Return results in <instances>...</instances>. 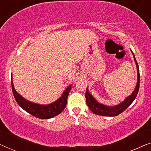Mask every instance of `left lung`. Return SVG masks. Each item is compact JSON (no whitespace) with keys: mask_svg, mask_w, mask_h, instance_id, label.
Wrapping results in <instances>:
<instances>
[{"mask_svg":"<svg viewBox=\"0 0 151 151\" xmlns=\"http://www.w3.org/2000/svg\"><path fill=\"white\" fill-rule=\"evenodd\" d=\"M134 60H135L136 65H137V85H136V87L135 88V91H134L133 93H132L131 96L128 97V98L126 99V100L124 101L123 102H122L121 104L117 105V106H104L100 103L95 100L93 97L89 93H88V91L87 88L86 90V93H85V97H86V104L89 107L90 110L92 111L93 113H95L96 115H103V116H109V117H113V116H117L119 114H120L124 111L126 109H127L128 107H129L130 105L132 104V102H133L134 100H135L136 97H137V95L138 93V91H139V80H140V76H139V66H138V64L136 61V59L135 58V55H134V53L133 52Z\"/></svg>","mask_w":151,"mask_h":151,"instance_id":"8db88e82","label":"left lung"}]
</instances>
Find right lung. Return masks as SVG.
Instances as JSON below:
<instances>
[{"instance_id":"1","label":"right lung","mask_w":151,"mask_h":151,"mask_svg":"<svg viewBox=\"0 0 151 151\" xmlns=\"http://www.w3.org/2000/svg\"><path fill=\"white\" fill-rule=\"evenodd\" d=\"M12 88L14 96L18 105L27 112L32 115L33 116L40 119H49L60 114L66 107L68 95L71 90V86H68L67 89L63 93V96L55 102L48 105H40L26 100L21 96H20L16 91L15 88L14 87L12 79Z\"/></svg>"}]
</instances>
